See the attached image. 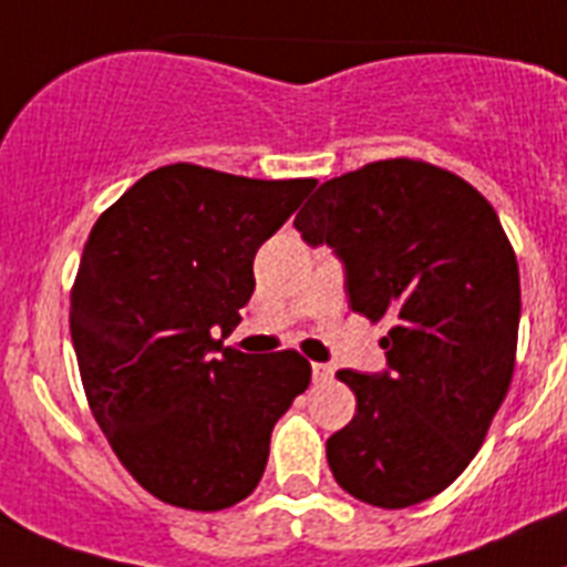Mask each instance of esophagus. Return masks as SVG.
<instances>
[{
  "label": "esophagus",
  "mask_w": 567,
  "mask_h": 567,
  "mask_svg": "<svg viewBox=\"0 0 567 567\" xmlns=\"http://www.w3.org/2000/svg\"><path fill=\"white\" fill-rule=\"evenodd\" d=\"M311 374L317 383H326V380L334 378V365L328 363H311Z\"/></svg>",
  "instance_id": "esophagus-1"
}]
</instances>
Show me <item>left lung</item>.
<instances>
[{"label": "left lung", "mask_w": 567, "mask_h": 567, "mask_svg": "<svg viewBox=\"0 0 567 567\" xmlns=\"http://www.w3.org/2000/svg\"><path fill=\"white\" fill-rule=\"evenodd\" d=\"M293 227L334 250L351 311L392 322L383 372H337L357 398L326 444L337 484L386 511L437 496L511 389L522 291L496 210L458 175L392 158L326 181Z\"/></svg>", "instance_id": "left-lung-1"}]
</instances>
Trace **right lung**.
Wrapping results in <instances>:
<instances>
[{"label": "right lung", "mask_w": 567, "mask_h": 567, "mask_svg": "<svg viewBox=\"0 0 567 567\" xmlns=\"http://www.w3.org/2000/svg\"><path fill=\"white\" fill-rule=\"evenodd\" d=\"M317 187L169 164L97 218L71 291V342L94 421L135 482L187 511H225L259 484L270 432L311 383L297 351L225 340L254 259Z\"/></svg>", "instance_id": "1"}]
</instances>
